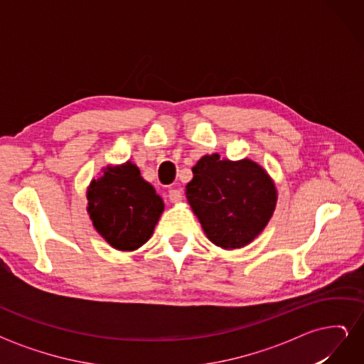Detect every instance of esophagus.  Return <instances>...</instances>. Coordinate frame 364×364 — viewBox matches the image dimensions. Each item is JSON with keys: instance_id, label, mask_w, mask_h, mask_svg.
<instances>
[{"instance_id": "34e87169", "label": "esophagus", "mask_w": 364, "mask_h": 364, "mask_svg": "<svg viewBox=\"0 0 364 364\" xmlns=\"http://www.w3.org/2000/svg\"><path fill=\"white\" fill-rule=\"evenodd\" d=\"M168 199H170V202L171 203H179L181 200H182V193H181V190H170L168 191Z\"/></svg>"}]
</instances>
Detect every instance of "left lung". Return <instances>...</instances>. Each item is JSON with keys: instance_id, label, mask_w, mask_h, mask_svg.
Segmentation results:
<instances>
[{"instance_id": "1", "label": "left lung", "mask_w": 364, "mask_h": 364, "mask_svg": "<svg viewBox=\"0 0 364 364\" xmlns=\"http://www.w3.org/2000/svg\"><path fill=\"white\" fill-rule=\"evenodd\" d=\"M186 199L215 246L238 249L267 226L277 206V188L267 171L250 159L206 155L193 167Z\"/></svg>"}]
</instances>
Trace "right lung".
I'll return each mask as SVG.
<instances>
[{
	"mask_svg": "<svg viewBox=\"0 0 364 364\" xmlns=\"http://www.w3.org/2000/svg\"><path fill=\"white\" fill-rule=\"evenodd\" d=\"M86 197L97 232L117 250H135L147 243L164 211L162 199L130 161L106 167Z\"/></svg>",
	"mask_w": 364,
	"mask_h": 364,
	"instance_id": "right-lung-1",
	"label": "right lung"
}]
</instances>
